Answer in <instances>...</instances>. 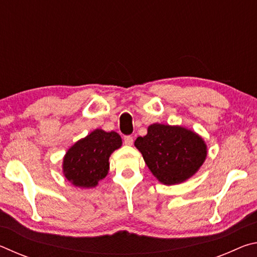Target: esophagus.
Segmentation results:
<instances>
[{"instance_id": "obj_1", "label": "esophagus", "mask_w": 257, "mask_h": 257, "mask_svg": "<svg viewBox=\"0 0 257 257\" xmlns=\"http://www.w3.org/2000/svg\"><path fill=\"white\" fill-rule=\"evenodd\" d=\"M123 142H124V144H125V145L132 146V145L134 144V138H133L132 136H124V138H123Z\"/></svg>"}]
</instances>
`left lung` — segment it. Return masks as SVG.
I'll use <instances>...</instances> for the list:
<instances>
[{
    "label": "left lung",
    "mask_w": 257,
    "mask_h": 257,
    "mask_svg": "<svg viewBox=\"0 0 257 257\" xmlns=\"http://www.w3.org/2000/svg\"><path fill=\"white\" fill-rule=\"evenodd\" d=\"M135 146L153 176L168 186L193 177L207 155L204 139L181 125L151 124L146 136L135 141Z\"/></svg>",
    "instance_id": "obj_1"
}]
</instances>
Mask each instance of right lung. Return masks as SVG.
I'll return each mask as SVG.
<instances>
[{"label": "right lung", "instance_id": "obj_1", "mask_svg": "<svg viewBox=\"0 0 257 257\" xmlns=\"http://www.w3.org/2000/svg\"><path fill=\"white\" fill-rule=\"evenodd\" d=\"M122 145L115 132L95 129L75 143L63 158V175L73 186L93 188L108 172L110 155Z\"/></svg>", "mask_w": 257, "mask_h": 257}]
</instances>
